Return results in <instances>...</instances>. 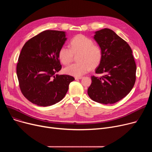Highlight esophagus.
<instances>
[{
    "instance_id": "1",
    "label": "esophagus",
    "mask_w": 152,
    "mask_h": 152,
    "mask_svg": "<svg viewBox=\"0 0 152 152\" xmlns=\"http://www.w3.org/2000/svg\"><path fill=\"white\" fill-rule=\"evenodd\" d=\"M75 78L76 80H77V79H82L83 77H81V76H79V77H75Z\"/></svg>"
}]
</instances>
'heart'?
I'll list each match as a JSON object with an SVG mask.
<instances>
[{
	"mask_svg": "<svg viewBox=\"0 0 152 152\" xmlns=\"http://www.w3.org/2000/svg\"><path fill=\"white\" fill-rule=\"evenodd\" d=\"M69 47L63 45L58 52V57L64 65H68L73 60L75 55L78 56L79 63H73L64 68V73L75 77H79L88 72L91 67H97L102 61L103 52L101 47L95 45L89 37L78 34L71 40Z\"/></svg>",
	"mask_w": 152,
	"mask_h": 152,
	"instance_id": "1",
	"label": "heart"
}]
</instances>
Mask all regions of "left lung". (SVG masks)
<instances>
[{
    "label": "left lung",
    "mask_w": 152,
    "mask_h": 152,
    "mask_svg": "<svg viewBox=\"0 0 152 152\" xmlns=\"http://www.w3.org/2000/svg\"><path fill=\"white\" fill-rule=\"evenodd\" d=\"M95 41L101 47L103 57L87 90L89 97L103 104L115 103L128 94L135 82L136 65L131 48L113 31L104 28L95 31Z\"/></svg>",
    "instance_id": "obj_1"
}]
</instances>
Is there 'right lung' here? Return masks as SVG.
Listing matches in <instances>:
<instances>
[{"mask_svg":"<svg viewBox=\"0 0 152 152\" xmlns=\"http://www.w3.org/2000/svg\"><path fill=\"white\" fill-rule=\"evenodd\" d=\"M66 39L65 32L47 30L23 45L17 74L22 94L34 104L47 107L58 103L75 80L69 75H55L61 68L58 52Z\"/></svg>","mask_w":152,"mask_h":152,"instance_id":"1","label":"right lung"}]
</instances>
